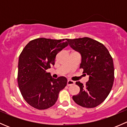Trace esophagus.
Here are the masks:
<instances>
[{
  "instance_id": "34e87169",
  "label": "esophagus",
  "mask_w": 127,
  "mask_h": 127,
  "mask_svg": "<svg viewBox=\"0 0 127 127\" xmlns=\"http://www.w3.org/2000/svg\"><path fill=\"white\" fill-rule=\"evenodd\" d=\"M74 84H75V82H74V81H72V80H67V86H71V85H74Z\"/></svg>"
}]
</instances>
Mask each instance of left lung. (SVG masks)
Wrapping results in <instances>:
<instances>
[{
	"label": "left lung",
	"mask_w": 127,
	"mask_h": 127,
	"mask_svg": "<svg viewBox=\"0 0 127 127\" xmlns=\"http://www.w3.org/2000/svg\"><path fill=\"white\" fill-rule=\"evenodd\" d=\"M66 40L73 49L80 53V68L83 69V73L89 75L85 85L76 82L80 92L73 96V100L82 107H96L106 99L113 85L114 67L112 56L103 43L91 38Z\"/></svg>",
	"instance_id": "1"
}]
</instances>
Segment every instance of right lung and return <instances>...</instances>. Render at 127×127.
Segmentation results:
<instances>
[{
	"mask_svg": "<svg viewBox=\"0 0 127 127\" xmlns=\"http://www.w3.org/2000/svg\"><path fill=\"white\" fill-rule=\"evenodd\" d=\"M66 40L34 39L20 55L17 77L19 89L24 100L37 109L53 106L60 92L67 85L65 77L53 79L47 72L55 64L56 55L68 45Z\"/></svg>",
	"mask_w": 127,
	"mask_h": 127,
	"instance_id": "1",
	"label": "right lung"
}]
</instances>
